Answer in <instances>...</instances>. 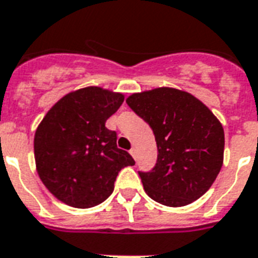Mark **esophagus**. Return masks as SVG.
<instances>
[{
  "mask_svg": "<svg viewBox=\"0 0 258 258\" xmlns=\"http://www.w3.org/2000/svg\"><path fill=\"white\" fill-rule=\"evenodd\" d=\"M131 155H132V156H133V158L136 159V156H137V150H136V147H133V148H132V150H131Z\"/></svg>",
  "mask_w": 258,
  "mask_h": 258,
  "instance_id": "esophagus-1",
  "label": "esophagus"
}]
</instances>
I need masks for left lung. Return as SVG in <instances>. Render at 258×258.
<instances>
[{"label":"left lung","mask_w":258,"mask_h":258,"mask_svg":"<svg viewBox=\"0 0 258 258\" xmlns=\"http://www.w3.org/2000/svg\"><path fill=\"white\" fill-rule=\"evenodd\" d=\"M127 106L151 126L158 160L140 174L147 195L167 207L200 199L223 164L224 131L210 108L193 95L175 88L132 94Z\"/></svg>","instance_id":"8db88e82"}]
</instances>
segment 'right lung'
<instances>
[{
  "label": "right lung",
  "instance_id": "add662e5",
  "mask_svg": "<svg viewBox=\"0 0 258 258\" xmlns=\"http://www.w3.org/2000/svg\"><path fill=\"white\" fill-rule=\"evenodd\" d=\"M123 102L119 92L85 87L58 100L35 132L36 171L48 191L67 205L91 208L114 190L118 173L135 160L117 147L106 121Z\"/></svg>",
  "mask_w": 258,
  "mask_h": 258
}]
</instances>
